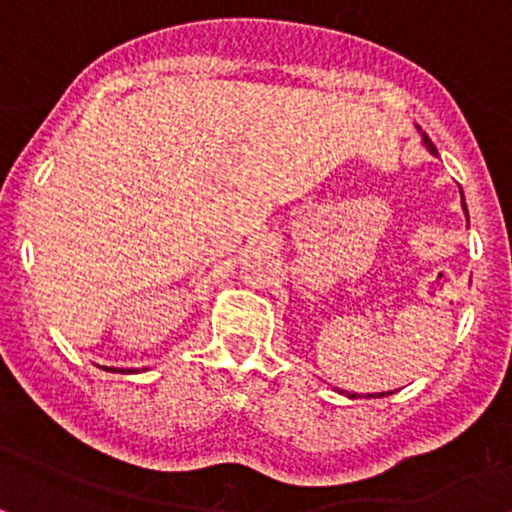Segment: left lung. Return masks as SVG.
I'll return each mask as SVG.
<instances>
[{
	"label": "left lung",
	"instance_id": "1",
	"mask_svg": "<svg viewBox=\"0 0 512 512\" xmlns=\"http://www.w3.org/2000/svg\"><path fill=\"white\" fill-rule=\"evenodd\" d=\"M419 128V126H417ZM421 142H424V147L428 149V152H431L433 156H438V149H435V145L431 142V138H428L426 133H421ZM461 208H463V215H466V220H468V208H466V201H463V192H461ZM337 393H346L349 395V398H360L358 393H349V391H337ZM393 391H386V393H367L365 398H384V395H391Z\"/></svg>",
	"mask_w": 512,
	"mask_h": 512
}]
</instances>
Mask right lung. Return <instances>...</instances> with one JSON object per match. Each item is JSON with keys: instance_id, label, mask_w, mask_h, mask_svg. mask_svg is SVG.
Masks as SVG:
<instances>
[{"instance_id": "add662e5", "label": "right lung", "mask_w": 512, "mask_h": 512, "mask_svg": "<svg viewBox=\"0 0 512 512\" xmlns=\"http://www.w3.org/2000/svg\"><path fill=\"white\" fill-rule=\"evenodd\" d=\"M102 370L119 372V374H135V372H140V370H135V367H128V370H124V367H102ZM142 370H147V367H142Z\"/></svg>"}]
</instances>
